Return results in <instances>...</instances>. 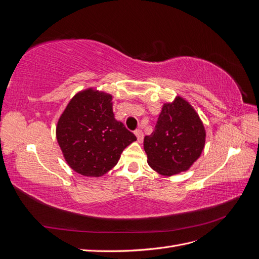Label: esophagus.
Returning <instances> with one entry per match:
<instances>
[{"label": "esophagus", "instance_id": "esophagus-1", "mask_svg": "<svg viewBox=\"0 0 259 259\" xmlns=\"http://www.w3.org/2000/svg\"><path fill=\"white\" fill-rule=\"evenodd\" d=\"M135 135H136V137H137V142H138V143H142L143 139H144V133H143V131L136 130V131H135Z\"/></svg>", "mask_w": 259, "mask_h": 259}]
</instances>
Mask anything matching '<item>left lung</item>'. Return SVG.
I'll list each match as a JSON object with an SVG mask.
<instances>
[{"label":"left lung","mask_w":259,"mask_h":259,"mask_svg":"<svg viewBox=\"0 0 259 259\" xmlns=\"http://www.w3.org/2000/svg\"><path fill=\"white\" fill-rule=\"evenodd\" d=\"M206 133L199 114L183 97L164 104L151 135L144 139L147 162L163 176L186 171L204 149Z\"/></svg>","instance_id":"1"}]
</instances>
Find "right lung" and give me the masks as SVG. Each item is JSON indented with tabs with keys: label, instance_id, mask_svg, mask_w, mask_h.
Wrapping results in <instances>:
<instances>
[{
	"label": "right lung",
	"instance_id": "obj_1",
	"mask_svg": "<svg viewBox=\"0 0 259 259\" xmlns=\"http://www.w3.org/2000/svg\"><path fill=\"white\" fill-rule=\"evenodd\" d=\"M56 138L68 165L90 177H100L114 167L124 149L136 140L114 119L110 94L93 89L69 101L57 122Z\"/></svg>",
	"mask_w": 259,
	"mask_h": 259
}]
</instances>
